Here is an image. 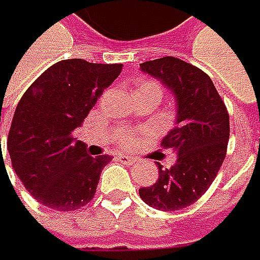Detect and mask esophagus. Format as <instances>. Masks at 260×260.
Masks as SVG:
<instances>
[{
    "instance_id": "34e87169",
    "label": "esophagus",
    "mask_w": 260,
    "mask_h": 260,
    "mask_svg": "<svg viewBox=\"0 0 260 260\" xmlns=\"http://www.w3.org/2000/svg\"><path fill=\"white\" fill-rule=\"evenodd\" d=\"M118 160H121V162H124V164H127V165H131V164H134L137 159H134V157H131V156H126V154H118Z\"/></svg>"
}]
</instances>
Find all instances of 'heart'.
I'll return each mask as SVG.
<instances>
[{"instance_id":"1","label":"heart","mask_w":260,"mask_h":260,"mask_svg":"<svg viewBox=\"0 0 260 260\" xmlns=\"http://www.w3.org/2000/svg\"><path fill=\"white\" fill-rule=\"evenodd\" d=\"M142 90H148V92H156L157 95H160V88H159V85L157 84H154V82H143V84H140L134 92H142ZM123 140L124 142H127L129 139H127V136H124L123 137Z\"/></svg>"}]
</instances>
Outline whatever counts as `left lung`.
I'll return each mask as SVG.
<instances>
[{
    "mask_svg": "<svg viewBox=\"0 0 260 260\" xmlns=\"http://www.w3.org/2000/svg\"><path fill=\"white\" fill-rule=\"evenodd\" d=\"M140 70L159 79L175 96V127L162 146L173 149L176 162L170 168L157 164V181L139 188V195L154 209L179 211L195 203L215 179L226 156L229 115L203 70L178 57L143 62Z\"/></svg>",
    "mask_w": 260,
    "mask_h": 260,
    "instance_id": "obj_1",
    "label": "left lung"
}]
</instances>
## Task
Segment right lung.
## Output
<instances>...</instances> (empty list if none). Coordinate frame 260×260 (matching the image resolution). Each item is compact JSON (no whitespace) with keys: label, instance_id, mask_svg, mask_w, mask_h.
<instances>
[{"label":"right lung","instance_id":"obj_1","mask_svg":"<svg viewBox=\"0 0 260 260\" xmlns=\"http://www.w3.org/2000/svg\"><path fill=\"white\" fill-rule=\"evenodd\" d=\"M121 68V63L60 60L21 96L7 151L17 176L40 204L68 212L93 198L103 168L112 157L88 156L85 143L76 140L73 133Z\"/></svg>","mask_w":260,"mask_h":260}]
</instances>
